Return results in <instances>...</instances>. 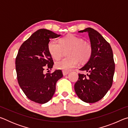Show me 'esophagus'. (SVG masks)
Segmentation results:
<instances>
[{
    "mask_svg": "<svg viewBox=\"0 0 128 128\" xmlns=\"http://www.w3.org/2000/svg\"><path fill=\"white\" fill-rule=\"evenodd\" d=\"M68 73H69V72H68V71H65V70L62 71V74H63L64 76H66L68 74Z\"/></svg>",
    "mask_w": 128,
    "mask_h": 128,
    "instance_id": "obj_1",
    "label": "esophagus"
}]
</instances>
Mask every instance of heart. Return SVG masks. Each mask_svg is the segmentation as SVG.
Listing matches in <instances>:
<instances>
[{"label":"heart","instance_id":"1","mask_svg":"<svg viewBox=\"0 0 128 128\" xmlns=\"http://www.w3.org/2000/svg\"><path fill=\"white\" fill-rule=\"evenodd\" d=\"M59 42L51 40L48 44V50L52 57L58 60L63 55L64 51H68V58L56 62V68L63 70H69L78 63L83 64L88 61L92 56V48L87 41L73 34L62 37Z\"/></svg>","mask_w":128,"mask_h":128}]
</instances>
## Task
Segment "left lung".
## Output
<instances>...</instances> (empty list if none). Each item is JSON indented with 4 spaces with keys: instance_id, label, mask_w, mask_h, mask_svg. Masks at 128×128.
Returning <instances> with one entry per match:
<instances>
[{
    "instance_id": "obj_1",
    "label": "left lung",
    "mask_w": 128,
    "mask_h": 128,
    "mask_svg": "<svg viewBox=\"0 0 128 128\" xmlns=\"http://www.w3.org/2000/svg\"><path fill=\"white\" fill-rule=\"evenodd\" d=\"M84 32L88 33L92 54L88 61L80 69L87 73L78 74L74 90L81 100L93 103L102 99L111 88L115 66L111 47L103 36L91 28L78 33Z\"/></svg>"
}]
</instances>
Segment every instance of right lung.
<instances>
[{
    "label": "right lung",
    "mask_w": 128,
    "mask_h": 128,
    "mask_svg": "<svg viewBox=\"0 0 128 128\" xmlns=\"http://www.w3.org/2000/svg\"><path fill=\"white\" fill-rule=\"evenodd\" d=\"M60 36L46 29L38 30L22 43L17 54L15 62L17 81L28 98L36 103L44 104L51 100L56 82L62 77L60 69L52 73H43L45 68L51 69L54 65L48 50V42Z\"/></svg>",
    "instance_id": "1"
}]
</instances>
